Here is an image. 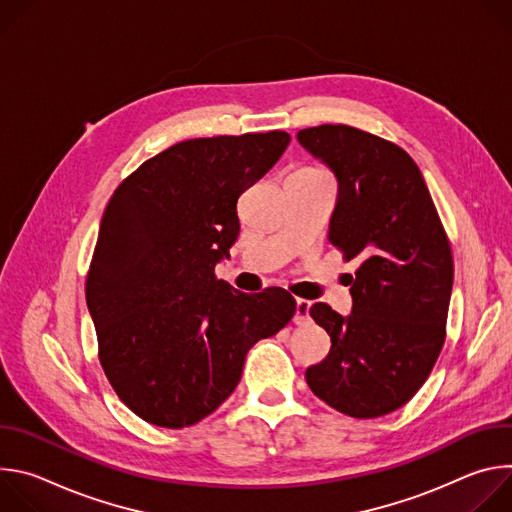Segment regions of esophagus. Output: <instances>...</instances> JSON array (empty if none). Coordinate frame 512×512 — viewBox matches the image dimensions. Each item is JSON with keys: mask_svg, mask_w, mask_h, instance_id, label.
Listing matches in <instances>:
<instances>
[{"mask_svg": "<svg viewBox=\"0 0 512 512\" xmlns=\"http://www.w3.org/2000/svg\"><path fill=\"white\" fill-rule=\"evenodd\" d=\"M310 302L308 300H298L296 302V316H294V322L296 324H306L310 320Z\"/></svg>", "mask_w": 512, "mask_h": 512, "instance_id": "obj_1", "label": "esophagus"}]
</instances>
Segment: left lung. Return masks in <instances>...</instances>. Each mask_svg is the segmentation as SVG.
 I'll return each mask as SVG.
<instances>
[{"label":"left lung","instance_id":"obj_1","mask_svg":"<svg viewBox=\"0 0 512 512\" xmlns=\"http://www.w3.org/2000/svg\"><path fill=\"white\" fill-rule=\"evenodd\" d=\"M298 139L338 178L328 241L344 261L360 259L348 318L324 302L310 308L332 346L306 381L344 415L381 417L421 389L442 352L450 239L417 164L397 143L342 123L302 129Z\"/></svg>","mask_w":512,"mask_h":512}]
</instances>
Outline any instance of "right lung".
I'll use <instances>...</instances> for the list:
<instances>
[{
    "instance_id": "add662e5",
    "label": "right lung",
    "mask_w": 512,
    "mask_h": 512,
    "mask_svg": "<svg viewBox=\"0 0 512 512\" xmlns=\"http://www.w3.org/2000/svg\"><path fill=\"white\" fill-rule=\"evenodd\" d=\"M289 133L196 137L145 160L113 192L87 275L99 362L143 421L182 429L237 387L249 348L296 314L281 287L241 294L214 265L239 235L237 200Z\"/></svg>"
}]
</instances>
